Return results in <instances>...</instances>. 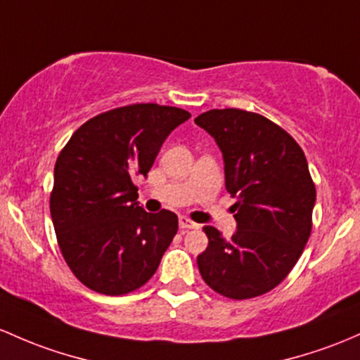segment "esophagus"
<instances>
[{"instance_id": "esophagus-1", "label": "esophagus", "mask_w": 360, "mask_h": 360, "mask_svg": "<svg viewBox=\"0 0 360 360\" xmlns=\"http://www.w3.org/2000/svg\"><path fill=\"white\" fill-rule=\"evenodd\" d=\"M179 225H180L181 230H192V228H197L195 223L192 221V219H188L187 216H180V219H179Z\"/></svg>"}]
</instances>
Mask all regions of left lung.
Wrapping results in <instances>:
<instances>
[{
  "label": "left lung",
  "instance_id": "8db88e82",
  "mask_svg": "<svg viewBox=\"0 0 360 360\" xmlns=\"http://www.w3.org/2000/svg\"><path fill=\"white\" fill-rule=\"evenodd\" d=\"M194 122L221 149L226 191L237 197L231 238L204 226L210 243L197 256L200 276L228 299L259 297L287 278L311 235L316 187L307 160L292 135L262 115L226 108Z\"/></svg>",
  "mask_w": 360,
  "mask_h": 360
}]
</instances>
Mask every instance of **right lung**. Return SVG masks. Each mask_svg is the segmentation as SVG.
I'll return each instance as SVG.
<instances>
[{
	"label": "right lung",
	"mask_w": 360,
	"mask_h": 360,
	"mask_svg": "<svg viewBox=\"0 0 360 360\" xmlns=\"http://www.w3.org/2000/svg\"><path fill=\"white\" fill-rule=\"evenodd\" d=\"M188 118L180 108L129 104L89 120L61 149L49 210L61 254L87 288L125 295L156 273L179 218L142 210L132 179L148 175L166 137Z\"/></svg>",
	"instance_id": "1"
}]
</instances>
